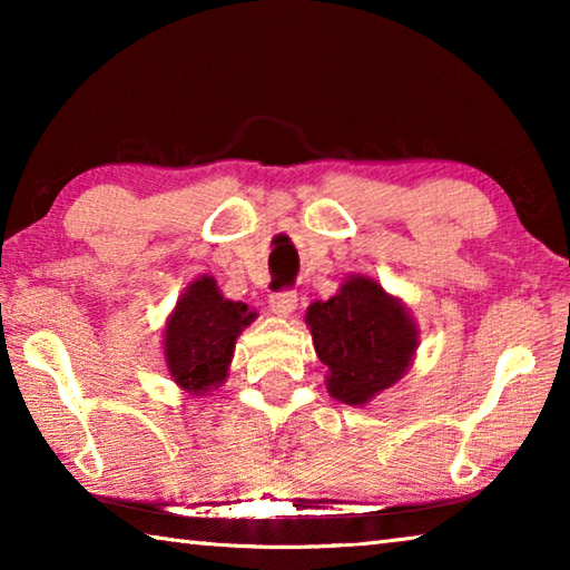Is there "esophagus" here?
<instances>
[{"mask_svg":"<svg viewBox=\"0 0 570 570\" xmlns=\"http://www.w3.org/2000/svg\"><path fill=\"white\" fill-rule=\"evenodd\" d=\"M268 304H272V312L278 316H288L296 308V294L294 292H276L268 298Z\"/></svg>","mask_w":570,"mask_h":570,"instance_id":"34e87169","label":"esophagus"}]
</instances>
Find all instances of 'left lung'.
<instances>
[{
  "label": "left lung",
  "mask_w": 570,
  "mask_h": 570,
  "mask_svg": "<svg viewBox=\"0 0 570 570\" xmlns=\"http://www.w3.org/2000/svg\"><path fill=\"white\" fill-rule=\"evenodd\" d=\"M316 356L330 366L334 400L364 407L410 370L417 352V324L400 298L370 276H350L340 294L306 308Z\"/></svg>",
  "instance_id": "left-lung-1"
}]
</instances>
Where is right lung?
Segmentation results:
<instances>
[{
	"mask_svg": "<svg viewBox=\"0 0 570 570\" xmlns=\"http://www.w3.org/2000/svg\"><path fill=\"white\" fill-rule=\"evenodd\" d=\"M256 312L244 302H230L210 276H198L186 286L166 324L168 374L183 392L200 397L220 387L234 360L236 340Z\"/></svg>",
	"mask_w": 570,
	"mask_h": 570,
	"instance_id": "obj_1",
	"label": "right lung"
}]
</instances>
